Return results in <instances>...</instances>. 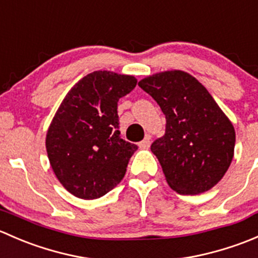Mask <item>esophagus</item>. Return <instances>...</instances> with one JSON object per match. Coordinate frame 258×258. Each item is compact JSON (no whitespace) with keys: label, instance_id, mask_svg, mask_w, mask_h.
Segmentation results:
<instances>
[{"label":"esophagus","instance_id":"esophagus-1","mask_svg":"<svg viewBox=\"0 0 258 258\" xmlns=\"http://www.w3.org/2000/svg\"><path fill=\"white\" fill-rule=\"evenodd\" d=\"M150 145H151V136L150 135H146L145 139L139 144V147L142 148V150H146V148L150 147Z\"/></svg>","mask_w":258,"mask_h":258}]
</instances>
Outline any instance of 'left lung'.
<instances>
[{
  "mask_svg": "<svg viewBox=\"0 0 258 258\" xmlns=\"http://www.w3.org/2000/svg\"><path fill=\"white\" fill-rule=\"evenodd\" d=\"M166 116V132L151 145L167 183L179 195L212 188L225 176L235 151L232 123L202 83L178 70L139 82Z\"/></svg>",
  "mask_w": 258,
  "mask_h": 258,
  "instance_id": "8db88e82",
  "label": "left lung"
}]
</instances>
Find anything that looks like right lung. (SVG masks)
<instances>
[{
  "label": "right lung",
  "instance_id": "right-lung-1",
  "mask_svg": "<svg viewBox=\"0 0 258 258\" xmlns=\"http://www.w3.org/2000/svg\"><path fill=\"white\" fill-rule=\"evenodd\" d=\"M128 75L95 71L63 98L46 136L54 175L74 196L95 200L121 182L137 146L119 136L117 102L136 87Z\"/></svg>",
  "mask_w": 258,
  "mask_h": 258
}]
</instances>
